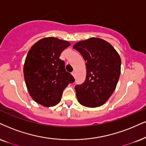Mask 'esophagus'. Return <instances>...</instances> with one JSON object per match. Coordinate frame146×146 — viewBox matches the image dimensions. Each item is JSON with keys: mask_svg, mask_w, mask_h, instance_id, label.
<instances>
[{"mask_svg": "<svg viewBox=\"0 0 146 146\" xmlns=\"http://www.w3.org/2000/svg\"><path fill=\"white\" fill-rule=\"evenodd\" d=\"M72 75L74 77H75V76H76V72H72Z\"/></svg>", "mask_w": 146, "mask_h": 146, "instance_id": "obj_1", "label": "esophagus"}]
</instances>
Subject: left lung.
Returning a JSON list of instances; mask_svg holds the SVG:
<instances>
[{
    "mask_svg": "<svg viewBox=\"0 0 146 146\" xmlns=\"http://www.w3.org/2000/svg\"><path fill=\"white\" fill-rule=\"evenodd\" d=\"M73 48L86 62L84 82L75 87L77 100L89 108L102 106L114 91L120 74L121 59L112 46L99 38L76 43Z\"/></svg>",
    "mask_w": 146,
    "mask_h": 146,
    "instance_id": "1",
    "label": "left lung"
}]
</instances>
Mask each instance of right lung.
I'll return each mask as SVG.
<instances>
[{
	"label": "right lung",
	"mask_w": 146,
	"mask_h": 146,
	"mask_svg": "<svg viewBox=\"0 0 146 146\" xmlns=\"http://www.w3.org/2000/svg\"><path fill=\"white\" fill-rule=\"evenodd\" d=\"M70 45L55 37L40 39L30 48L23 66V76L31 98L38 104L51 107L61 101L69 83L74 82L66 72L61 53Z\"/></svg>",
	"instance_id": "obj_1"
}]
</instances>
